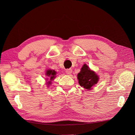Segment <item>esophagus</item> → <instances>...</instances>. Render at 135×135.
Instances as JSON below:
<instances>
[{"mask_svg":"<svg viewBox=\"0 0 135 135\" xmlns=\"http://www.w3.org/2000/svg\"><path fill=\"white\" fill-rule=\"evenodd\" d=\"M71 73H72V70L71 69H66V73L68 75H70Z\"/></svg>","mask_w":135,"mask_h":135,"instance_id":"esophagus-1","label":"esophagus"}]
</instances>
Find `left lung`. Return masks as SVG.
Listing matches in <instances>:
<instances>
[{
  "instance_id": "obj_1",
  "label": "left lung",
  "mask_w": 135,
  "mask_h": 135,
  "mask_svg": "<svg viewBox=\"0 0 135 135\" xmlns=\"http://www.w3.org/2000/svg\"><path fill=\"white\" fill-rule=\"evenodd\" d=\"M78 83L81 87L87 90H91L99 80V76L84 64L77 75Z\"/></svg>"
}]
</instances>
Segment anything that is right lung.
Here are the masks:
<instances>
[{
	"instance_id": "right-lung-1",
	"label": "right lung",
	"mask_w": 135,
	"mask_h": 135,
	"mask_svg": "<svg viewBox=\"0 0 135 135\" xmlns=\"http://www.w3.org/2000/svg\"><path fill=\"white\" fill-rule=\"evenodd\" d=\"M46 75L47 76V78H46V80L47 81L49 80L48 81H47L46 84H47V86L48 87L49 85L51 84L52 81L54 80V79L56 77L57 72L54 70H51V69H48L46 70Z\"/></svg>"
}]
</instances>
